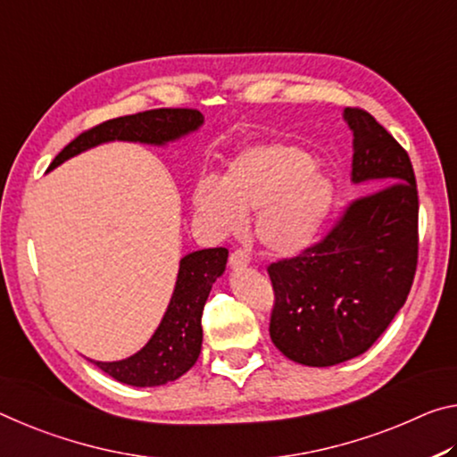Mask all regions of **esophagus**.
<instances>
[{
	"mask_svg": "<svg viewBox=\"0 0 457 457\" xmlns=\"http://www.w3.org/2000/svg\"><path fill=\"white\" fill-rule=\"evenodd\" d=\"M251 263V255L243 249H237L235 253H230V259H228V265L233 269H243Z\"/></svg>",
	"mask_w": 457,
	"mask_h": 457,
	"instance_id": "1",
	"label": "esophagus"
}]
</instances>
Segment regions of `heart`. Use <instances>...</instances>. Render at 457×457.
Returning a JSON list of instances; mask_svg holds the SVG:
<instances>
[{
	"label": "heart",
	"mask_w": 457,
	"mask_h": 457,
	"mask_svg": "<svg viewBox=\"0 0 457 457\" xmlns=\"http://www.w3.org/2000/svg\"><path fill=\"white\" fill-rule=\"evenodd\" d=\"M336 202L332 178L302 147L269 144L245 149L230 162L222 184L202 178L192 206L220 235L241 233L245 214L257 212V237L269 251L291 255L308 246Z\"/></svg>",
	"instance_id": "b5f03b06"
}]
</instances>
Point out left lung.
Wrapping results in <instances>:
<instances>
[{
	"instance_id": "8db88e82",
	"label": "left lung",
	"mask_w": 457,
	"mask_h": 457,
	"mask_svg": "<svg viewBox=\"0 0 457 457\" xmlns=\"http://www.w3.org/2000/svg\"><path fill=\"white\" fill-rule=\"evenodd\" d=\"M353 129V182L370 190L348 204L320 243L267 267L275 291L269 334L289 361L334 366L386 330L413 286L419 198L405 149L364 109Z\"/></svg>"
}]
</instances>
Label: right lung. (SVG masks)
<instances>
[{
	"label": "right lung",
	"instance_id": "1",
	"mask_svg": "<svg viewBox=\"0 0 457 457\" xmlns=\"http://www.w3.org/2000/svg\"><path fill=\"white\" fill-rule=\"evenodd\" d=\"M202 123H204V117L196 109H152L144 113L109 119L74 137L56 155L48 170H54L72 155L104 141L117 139L163 145L196 131ZM227 259L228 251L224 246L194 251L186 255L179 261L176 287L168 310L145 346L125 361L91 362L119 383L131 386H160L188 372L198 361L202 348V310H204L212 283L227 267Z\"/></svg>",
	"mask_w": 457,
	"mask_h": 457
}]
</instances>
